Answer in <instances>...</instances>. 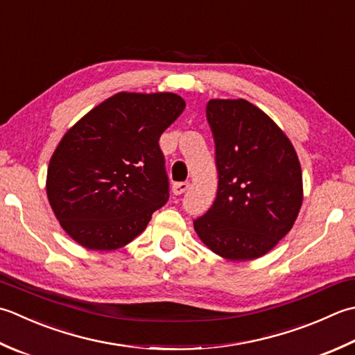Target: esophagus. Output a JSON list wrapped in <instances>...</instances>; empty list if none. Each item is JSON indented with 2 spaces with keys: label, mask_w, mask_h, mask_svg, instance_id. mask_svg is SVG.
Instances as JSON below:
<instances>
[{
  "label": "esophagus",
  "mask_w": 355,
  "mask_h": 355,
  "mask_svg": "<svg viewBox=\"0 0 355 355\" xmlns=\"http://www.w3.org/2000/svg\"><path fill=\"white\" fill-rule=\"evenodd\" d=\"M189 183L187 182H182V183H173L172 184V192L175 193V196H182L187 189H189Z\"/></svg>",
  "instance_id": "esophagus-1"
}]
</instances>
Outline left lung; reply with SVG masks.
<instances>
[{"label":"left lung","mask_w":355,"mask_h":355,"mask_svg":"<svg viewBox=\"0 0 355 355\" xmlns=\"http://www.w3.org/2000/svg\"><path fill=\"white\" fill-rule=\"evenodd\" d=\"M215 140L218 189L193 229L231 261L266 255L293 229L303 203V177L286 134L255 104L212 98L206 106Z\"/></svg>","instance_id":"8db88e82"}]
</instances>
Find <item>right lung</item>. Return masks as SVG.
Returning <instances> with one entry per match:
<instances>
[{
  "mask_svg": "<svg viewBox=\"0 0 355 355\" xmlns=\"http://www.w3.org/2000/svg\"><path fill=\"white\" fill-rule=\"evenodd\" d=\"M184 107L172 92H118L62 135L46 193L69 237L90 251H115L144 231L169 198L158 140Z\"/></svg>",
  "mask_w": 355,
  "mask_h": 355,
  "instance_id": "add662e5",
  "label": "right lung"
}]
</instances>
